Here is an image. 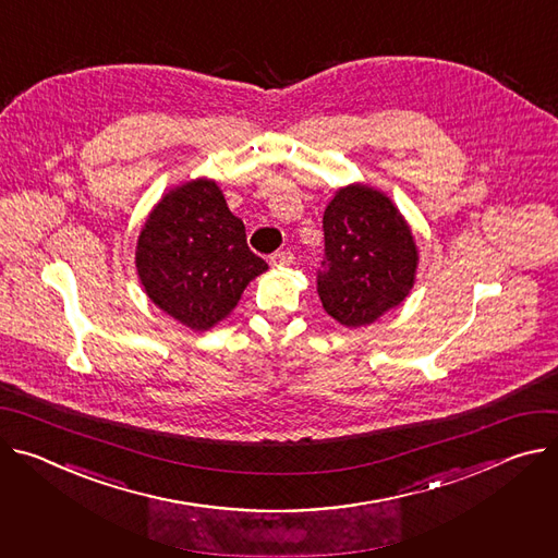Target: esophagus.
Returning <instances> with one entry per match:
<instances>
[{
  "label": "esophagus",
  "instance_id": "obj_1",
  "mask_svg": "<svg viewBox=\"0 0 558 558\" xmlns=\"http://www.w3.org/2000/svg\"><path fill=\"white\" fill-rule=\"evenodd\" d=\"M269 263H271V265H280V267H287V265L293 263V253H291V251H276V253H271Z\"/></svg>",
  "mask_w": 558,
  "mask_h": 558
}]
</instances>
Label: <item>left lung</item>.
Here are the masks:
<instances>
[{
	"mask_svg": "<svg viewBox=\"0 0 558 558\" xmlns=\"http://www.w3.org/2000/svg\"><path fill=\"white\" fill-rule=\"evenodd\" d=\"M325 256L318 295L347 327L374 323L400 305L414 284L418 253L391 199L369 186L340 189L323 216Z\"/></svg>",
	"mask_w": 558,
	"mask_h": 558,
	"instance_id": "obj_1",
	"label": "left lung"
}]
</instances>
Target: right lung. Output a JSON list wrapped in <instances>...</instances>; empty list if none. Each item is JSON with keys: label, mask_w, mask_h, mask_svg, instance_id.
I'll return each mask as SVG.
<instances>
[{"label": "right lung", "mask_w": 558, "mask_h": 558, "mask_svg": "<svg viewBox=\"0 0 558 558\" xmlns=\"http://www.w3.org/2000/svg\"><path fill=\"white\" fill-rule=\"evenodd\" d=\"M135 265L146 295L195 331L222 320L267 269L218 184L202 178L167 193L148 216Z\"/></svg>", "instance_id": "add662e5"}]
</instances>
